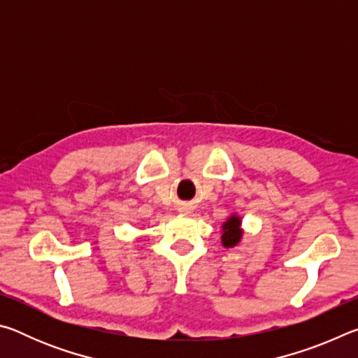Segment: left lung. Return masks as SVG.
<instances>
[{"label":"left lung","mask_w":358,"mask_h":358,"mask_svg":"<svg viewBox=\"0 0 358 358\" xmlns=\"http://www.w3.org/2000/svg\"><path fill=\"white\" fill-rule=\"evenodd\" d=\"M241 220L240 216L232 215L229 220L222 224V246L234 248L240 243L241 237H243V230H241Z\"/></svg>","instance_id":"left-lung-1"}]
</instances>
